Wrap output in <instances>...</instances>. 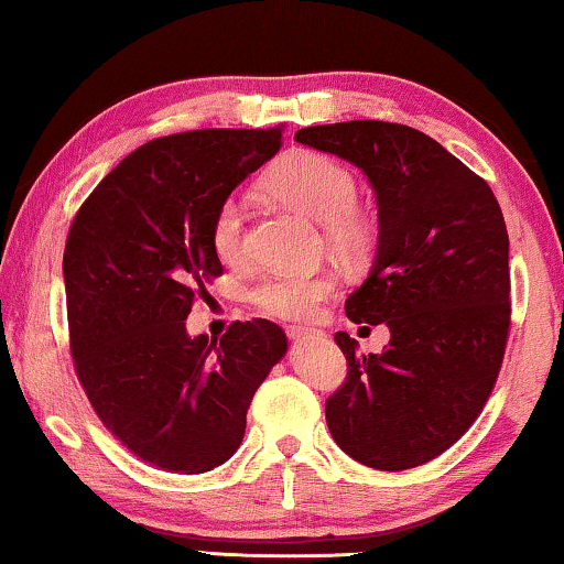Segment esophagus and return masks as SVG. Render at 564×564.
I'll return each instance as SVG.
<instances>
[{
    "label": "esophagus",
    "mask_w": 564,
    "mask_h": 564,
    "mask_svg": "<svg viewBox=\"0 0 564 564\" xmlns=\"http://www.w3.org/2000/svg\"><path fill=\"white\" fill-rule=\"evenodd\" d=\"M311 334H315V330L303 328V326H290L288 328V336L292 338V341H300V338H307Z\"/></svg>",
    "instance_id": "obj_1"
}]
</instances>
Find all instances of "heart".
<instances>
[{"mask_svg":"<svg viewBox=\"0 0 564 564\" xmlns=\"http://www.w3.org/2000/svg\"><path fill=\"white\" fill-rule=\"evenodd\" d=\"M264 189L292 210L318 220L323 238L338 257L359 261L375 246L372 215L354 203L357 180L351 169L321 151L300 149L282 156L264 176ZM243 205L236 197L223 199L210 226V243L220 261L243 259ZM336 288L328 272H272L249 290V303L276 321H307Z\"/></svg>","mask_w":564,"mask_h":564,"instance_id":"b5f03b06","label":"heart"}]
</instances>
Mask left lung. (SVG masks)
I'll list each match as a JSON object with an SVG mask.
<instances>
[{
  "mask_svg": "<svg viewBox=\"0 0 564 564\" xmlns=\"http://www.w3.org/2000/svg\"><path fill=\"white\" fill-rule=\"evenodd\" d=\"M297 143L367 174L380 243L346 300L354 323H384L382 354L344 330L346 380L326 400L330 436L375 469H411L449 449L482 413L511 330L508 230L488 182L421 130L351 120L297 130Z\"/></svg>",
  "mask_w": 564,
  "mask_h": 564,
  "instance_id": "obj_1",
  "label": "left lung"
}]
</instances>
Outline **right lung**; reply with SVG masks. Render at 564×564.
Listing matches in <instances>:
<instances>
[{
    "instance_id": "obj_1",
    "label": "right lung",
    "mask_w": 564,
    "mask_h": 564,
    "mask_svg": "<svg viewBox=\"0 0 564 564\" xmlns=\"http://www.w3.org/2000/svg\"><path fill=\"white\" fill-rule=\"evenodd\" d=\"M282 126L153 138L84 199L64 249L74 369L105 429L138 459L199 475L234 457L253 392L288 338L230 323L220 341L184 321L223 274L210 226L223 199L280 151Z\"/></svg>"
}]
</instances>
